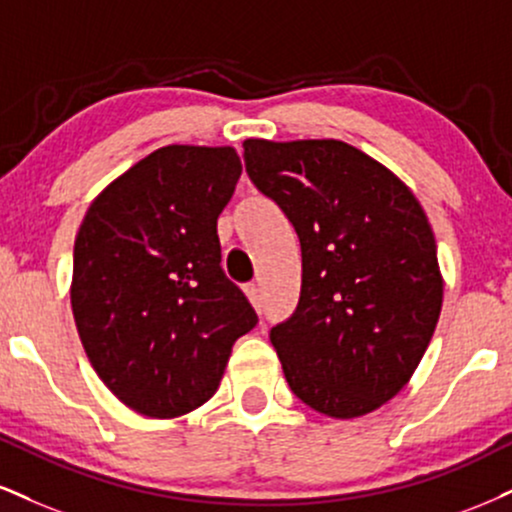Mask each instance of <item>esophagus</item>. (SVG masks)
Here are the masks:
<instances>
[{
	"instance_id": "esophagus-1",
	"label": "esophagus",
	"mask_w": 512,
	"mask_h": 512,
	"mask_svg": "<svg viewBox=\"0 0 512 512\" xmlns=\"http://www.w3.org/2000/svg\"><path fill=\"white\" fill-rule=\"evenodd\" d=\"M245 295H248V300L255 307L257 312H262V295H260V286L257 283H250V286H245Z\"/></svg>"
}]
</instances>
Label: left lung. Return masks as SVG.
Instances as JSON below:
<instances>
[{
	"label": "left lung",
	"instance_id": "1",
	"mask_svg": "<svg viewBox=\"0 0 512 512\" xmlns=\"http://www.w3.org/2000/svg\"><path fill=\"white\" fill-rule=\"evenodd\" d=\"M243 147L303 250L298 307L269 334L288 386L322 415H367L408 384L439 322L432 224L391 169L343 140Z\"/></svg>",
	"mask_w": 512,
	"mask_h": 512
}]
</instances>
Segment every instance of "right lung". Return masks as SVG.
<instances>
[{"mask_svg":"<svg viewBox=\"0 0 512 512\" xmlns=\"http://www.w3.org/2000/svg\"><path fill=\"white\" fill-rule=\"evenodd\" d=\"M240 174L233 147H159L114 178L80 224V343L104 386L140 415L171 420L207 403L233 343L257 324L219 264L217 219Z\"/></svg>","mask_w":512,"mask_h":512,"instance_id":"add662e5","label":"right lung"}]
</instances>
